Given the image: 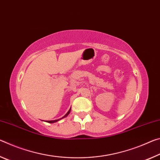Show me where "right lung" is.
Wrapping results in <instances>:
<instances>
[{"label": "right lung", "mask_w": 160, "mask_h": 160, "mask_svg": "<svg viewBox=\"0 0 160 160\" xmlns=\"http://www.w3.org/2000/svg\"><path fill=\"white\" fill-rule=\"evenodd\" d=\"M70 112H71V108H70V109L69 110V111H68L66 114L64 115V116H63L62 118H59V119H57V120H48V122H49V123H54V122H57V121H59V120H62V119H63V118H66L68 115H69V113H70Z\"/></svg>", "instance_id": "obj_1"}]
</instances>
